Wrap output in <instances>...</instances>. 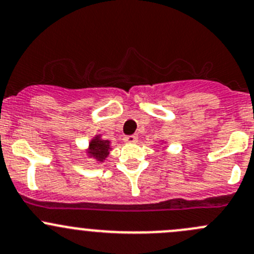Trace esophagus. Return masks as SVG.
I'll return each instance as SVG.
<instances>
[{
    "label": "esophagus",
    "mask_w": 254,
    "mask_h": 254,
    "mask_svg": "<svg viewBox=\"0 0 254 254\" xmlns=\"http://www.w3.org/2000/svg\"><path fill=\"white\" fill-rule=\"evenodd\" d=\"M137 140H138V137L137 135H127V137H125V142L126 143H137Z\"/></svg>",
    "instance_id": "34e87169"
}]
</instances>
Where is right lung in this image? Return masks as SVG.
<instances>
[{
  "label": "right lung",
  "instance_id": "1",
  "mask_svg": "<svg viewBox=\"0 0 254 254\" xmlns=\"http://www.w3.org/2000/svg\"><path fill=\"white\" fill-rule=\"evenodd\" d=\"M111 149L112 146L110 140L103 139L100 134H96L95 137L90 140V143H89V146L87 149V155L88 158L94 159V160L98 161V163H103V161L109 156Z\"/></svg>",
  "mask_w": 254,
  "mask_h": 254
}]
</instances>
